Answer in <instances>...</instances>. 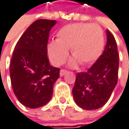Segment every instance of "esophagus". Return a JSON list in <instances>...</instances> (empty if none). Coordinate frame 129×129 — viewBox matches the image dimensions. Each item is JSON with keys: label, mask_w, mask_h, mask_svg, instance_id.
<instances>
[{"label": "esophagus", "mask_w": 129, "mask_h": 129, "mask_svg": "<svg viewBox=\"0 0 129 129\" xmlns=\"http://www.w3.org/2000/svg\"><path fill=\"white\" fill-rule=\"evenodd\" d=\"M66 73H67V71H66V70L61 69V70L60 71V77H63Z\"/></svg>", "instance_id": "esophagus-1"}]
</instances>
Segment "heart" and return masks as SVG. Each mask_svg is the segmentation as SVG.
Listing matches in <instances>:
<instances>
[{
	"label": "heart",
	"mask_w": 129,
	"mask_h": 129,
	"mask_svg": "<svg viewBox=\"0 0 129 129\" xmlns=\"http://www.w3.org/2000/svg\"><path fill=\"white\" fill-rule=\"evenodd\" d=\"M104 46V36L102 29L95 24L74 23L62 27L57 34L56 41L48 46L51 61L59 65L68 57L71 49L74 57L70 64L75 67L78 62L83 66L94 63L101 55Z\"/></svg>",
	"instance_id": "heart-1"
}]
</instances>
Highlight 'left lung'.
Segmentation results:
<instances>
[{
    "label": "left lung",
    "mask_w": 129,
    "mask_h": 129,
    "mask_svg": "<svg viewBox=\"0 0 129 129\" xmlns=\"http://www.w3.org/2000/svg\"><path fill=\"white\" fill-rule=\"evenodd\" d=\"M107 44L96 62L77 74L72 93L76 104L84 110H96L109 100L118 80L119 52L113 35L107 30Z\"/></svg>",
    "instance_id": "obj_1"
}]
</instances>
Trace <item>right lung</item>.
<instances>
[{
    "instance_id": "obj_1",
    "label": "right lung",
    "mask_w": 129,
    "mask_h": 129,
    "mask_svg": "<svg viewBox=\"0 0 129 129\" xmlns=\"http://www.w3.org/2000/svg\"><path fill=\"white\" fill-rule=\"evenodd\" d=\"M55 20L33 22L17 42L10 65L13 92L19 101L29 108L46 104L53 93L60 69L50 65L47 43Z\"/></svg>"
}]
</instances>
